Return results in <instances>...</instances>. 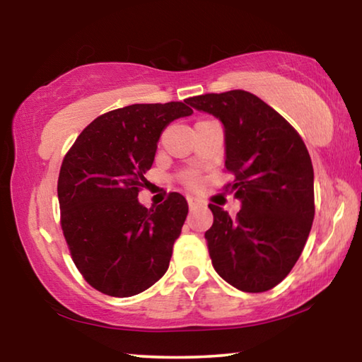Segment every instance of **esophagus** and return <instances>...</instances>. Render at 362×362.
Returning a JSON list of instances; mask_svg holds the SVG:
<instances>
[{
    "instance_id": "esophagus-1",
    "label": "esophagus",
    "mask_w": 362,
    "mask_h": 362,
    "mask_svg": "<svg viewBox=\"0 0 362 362\" xmlns=\"http://www.w3.org/2000/svg\"><path fill=\"white\" fill-rule=\"evenodd\" d=\"M201 204V201L198 198H194V196H188V206L189 209H196Z\"/></svg>"
}]
</instances>
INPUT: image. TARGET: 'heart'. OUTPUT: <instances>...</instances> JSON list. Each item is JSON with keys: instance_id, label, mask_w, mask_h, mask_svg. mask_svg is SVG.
<instances>
[{"instance_id": "1", "label": "heart", "mask_w": 362, "mask_h": 362, "mask_svg": "<svg viewBox=\"0 0 362 362\" xmlns=\"http://www.w3.org/2000/svg\"><path fill=\"white\" fill-rule=\"evenodd\" d=\"M180 179H182V182L185 183V185H188V187H193V185H196V182H198V177H196L194 173H185V174H182Z\"/></svg>"}]
</instances>
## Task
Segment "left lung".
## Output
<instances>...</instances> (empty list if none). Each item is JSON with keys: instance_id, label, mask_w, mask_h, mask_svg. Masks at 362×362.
<instances>
[{"instance_id": "obj_1", "label": "left lung", "mask_w": 362, "mask_h": 362, "mask_svg": "<svg viewBox=\"0 0 362 362\" xmlns=\"http://www.w3.org/2000/svg\"><path fill=\"white\" fill-rule=\"evenodd\" d=\"M187 103L223 124L225 168L235 174L226 188L241 201L235 218L209 204L214 223L204 236L212 265L243 292L273 289L296 265L315 218L310 153L289 122L247 90Z\"/></svg>"}]
</instances>
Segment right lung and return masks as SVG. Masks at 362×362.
<instances>
[{"instance_id":"obj_1","label":"right lung","mask_w":362,"mask_h":362,"mask_svg":"<svg viewBox=\"0 0 362 362\" xmlns=\"http://www.w3.org/2000/svg\"><path fill=\"white\" fill-rule=\"evenodd\" d=\"M193 110L183 102L134 103L95 118L79 134L60 168V225L71 259L88 283L112 297L148 289L168 272L188 214L170 193L163 204L139 203L158 140Z\"/></svg>"}]
</instances>
